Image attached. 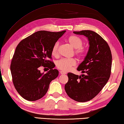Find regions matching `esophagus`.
<instances>
[{"label":"esophagus","instance_id":"esophagus-1","mask_svg":"<svg viewBox=\"0 0 124 124\" xmlns=\"http://www.w3.org/2000/svg\"><path fill=\"white\" fill-rule=\"evenodd\" d=\"M60 74H62V75H63V74H66V72L64 71H62V70L60 71Z\"/></svg>","mask_w":124,"mask_h":124}]
</instances>
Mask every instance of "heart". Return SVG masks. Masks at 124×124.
Masks as SVG:
<instances>
[{"label":"heart","instance_id":"obj_1","mask_svg":"<svg viewBox=\"0 0 124 124\" xmlns=\"http://www.w3.org/2000/svg\"><path fill=\"white\" fill-rule=\"evenodd\" d=\"M67 41L69 44L75 48V54L79 58L84 57L85 54V49L82 46V40L77 36L71 35L69 36ZM58 48H59V43L56 42L51 49V54L54 56H57L58 54ZM76 64V61L74 58H62L58 60L56 63V67L58 69L62 71H67L69 70L73 66Z\"/></svg>","mask_w":124,"mask_h":124}]
</instances>
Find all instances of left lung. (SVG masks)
<instances>
[{
  "label": "left lung",
  "mask_w": 124,
  "mask_h": 124,
  "mask_svg": "<svg viewBox=\"0 0 124 124\" xmlns=\"http://www.w3.org/2000/svg\"><path fill=\"white\" fill-rule=\"evenodd\" d=\"M73 32L87 37L89 47L84 61L77 68L84 74L78 76L68 73V81L64 88L72 99L84 102L97 95L108 81L111 73L112 54L106 40L94 31Z\"/></svg>",
  "instance_id": "obj_1"
}]
</instances>
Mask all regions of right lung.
<instances>
[{"label": "right lung", "instance_id": "obj_1", "mask_svg": "<svg viewBox=\"0 0 124 124\" xmlns=\"http://www.w3.org/2000/svg\"><path fill=\"white\" fill-rule=\"evenodd\" d=\"M39 31L22 40L18 44L10 66L12 81L20 95L28 101H36L45 95L51 81L57 77L58 71L53 68L51 49L66 32ZM40 66L50 70L40 73Z\"/></svg>", "mask_w": 124, "mask_h": 124}]
</instances>
